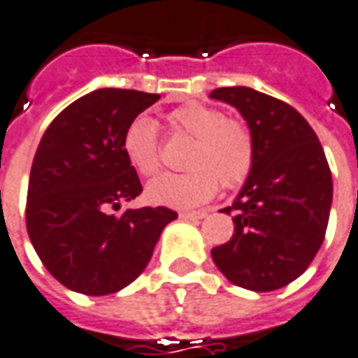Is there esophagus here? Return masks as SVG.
<instances>
[{
    "label": "esophagus",
    "instance_id": "esophagus-1",
    "mask_svg": "<svg viewBox=\"0 0 358 358\" xmlns=\"http://www.w3.org/2000/svg\"><path fill=\"white\" fill-rule=\"evenodd\" d=\"M180 217H182V219H189V221H199V219H205V217H207V211H205V209H199V211H182Z\"/></svg>",
    "mask_w": 358,
    "mask_h": 358
}]
</instances>
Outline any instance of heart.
<instances>
[{
	"instance_id": "obj_1",
	"label": "heart",
	"mask_w": 358,
	"mask_h": 358,
	"mask_svg": "<svg viewBox=\"0 0 358 358\" xmlns=\"http://www.w3.org/2000/svg\"><path fill=\"white\" fill-rule=\"evenodd\" d=\"M172 127L196 137L189 149L186 172H166L153 180L145 196L153 205L187 209L205 203L219 186L244 184L256 161V145L248 127L238 120L224 118L221 110L189 102L169 116ZM122 151L127 164L145 178L161 169V149L157 124L149 116H137L122 137Z\"/></svg>"
}]
</instances>
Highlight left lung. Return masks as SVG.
Masks as SVG:
<instances>
[{
    "label": "left lung",
    "mask_w": 358,
    "mask_h": 358,
    "mask_svg": "<svg viewBox=\"0 0 358 358\" xmlns=\"http://www.w3.org/2000/svg\"><path fill=\"white\" fill-rule=\"evenodd\" d=\"M246 120L256 161L231 207L234 234L211 250L215 266L242 289H281L308 269L324 242L334 197L318 136L287 102L250 87L209 94Z\"/></svg>",
    "instance_id": "obj_1"
}]
</instances>
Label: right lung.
I'll list each match as a JSON object with an SVG mask.
<instances>
[{
  "mask_svg": "<svg viewBox=\"0 0 358 358\" xmlns=\"http://www.w3.org/2000/svg\"><path fill=\"white\" fill-rule=\"evenodd\" d=\"M159 94L99 89L57 114L40 139L27 194V231L44 267L81 294L102 296L136 281L162 229L178 213L169 207L118 211L143 187L127 164L122 137Z\"/></svg>",
  "mask_w": 358,
  "mask_h": 358,
  "instance_id": "right-lung-1",
  "label": "right lung"
}]
</instances>
